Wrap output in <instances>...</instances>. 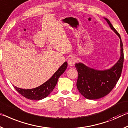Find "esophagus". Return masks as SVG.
Listing matches in <instances>:
<instances>
[{
  "mask_svg": "<svg viewBox=\"0 0 128 128\" xmlns=\"http://www.w3.org/2000/svg\"><path fill=\"white\" fill-rule=\"evenodd\" d=\"M77 59L75 56H72L70 57L68 60V64L70 66H73L75 64V62H76Z\"/></svg>",
  "mask_w": 128,
  "mask_h": 128,
  "instance_id": "1",
  "label": "esophagus"
}]
</instances>
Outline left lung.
Wrapping results in <instances>:
<instances>
[{"instance_id": "1", "label": "left lung", "mask_w": 128, "mask_h": 128, "mask_svg": "<svg viewBox=\"0 0 128 128\" xmlns=\"http://www.w3.org/2000/svg\"><path fill=\"white\" fill-rule=\"evenodd\" d=\"M104 18L120 39L121 56L120 59L112 68L105 70H95L87 67L82 63L75 64V68L78 72L77 88L79 92L88 99H98L108 95L116 86L122 70L124 58L120 35L110 20L106 18Z\"/></svg>"}]
</instances>
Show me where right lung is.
Listing matches in <instances>:
<instances>
[{"mask_svg":"<svg viewBox=\"0 0 128 128\" xmlns=\"http://www.w3.org/2000/svg\"><path fill=\"white\" fill-rule=\"evenodd\" d=\"M67 67L68 63L65 62L49 80L34 88L22 89L14 86V87L18 93L28 99L39 100L44 99L53 91L57 83L58 78L64 72Z\"/></svg>","mask_w":128,"mask_h":128,"instance_id":"obj_1","label":"right lung"}]
</instances>
